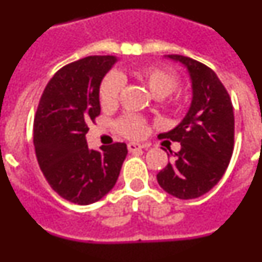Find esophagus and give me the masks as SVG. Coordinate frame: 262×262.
Wrapping results in <instances>:
<instances>
[{
    "mask_svg": "<svg viewBox=\"0 0 262 262\" xmlns=\"http://www.w3.org/2000/svg\"><path fill=\"white\" fill-rule=\"evenodd\" d=\"M127 148H128V152H136L143 149L144 145L139 144V143H128V144H127Z\"/></svg>",
    "mask_w": 262,
    "mask_h": 262,
    "instance_id": "34e87169",
    "label": "esophagus"
}]
</instances>
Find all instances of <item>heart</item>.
Wrapping results in <instances>:
<instances>
[{"label": "heart", "mask_w": 262, "mask_h": 262, "mask_svg": "<svg viewBox=\"0 0 262 262\" xmlns=\"http://www.w3.org/2000/svg\"><path fill=\"white\" fill-rule=\"evenodd\" d=\"M134 76L148 88L155 98L159 99L168 97L178 85L177 76L173 72L161 67L152 66L140 68L134 72ZM122 86H123V81L117 73H110L103 77L98 92L99 102L102 107L110 108L117 105ZM185 103H186V96L184 93H176L169 99V105L177 110L184 107ZM115 128L120 135L126 138H142L147 129V122L138 115L126 114L115 122Z\"/></svg>", "instance_id": "b5f03b06"}]
</instances>
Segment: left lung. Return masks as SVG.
Segmentation results:
<instances>
[{"label": "left lung", "mask_w": 262, "mask_h": 262, "mask_svg": "<svg viewBox=\"0 0 262 262\" xmlns=\"http://www.w3.org/2000/svg\"><path fill=\"white\" fill-rule=\"evenodd\" d=\"M168 57L186 67L193 99L181 123L159 135L178 142L181 149L160 170L157 182L176 198L193 200L211 190L230 164L235 136L233 107L230 94L211 68L182 55Z\"/></svg>", "instance_id": "1"}]
</instances>
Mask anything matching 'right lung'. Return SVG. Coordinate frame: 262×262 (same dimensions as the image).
<instances>
[{
  "mask_svg": "<svg viewBox=\"0 0 262 262\" xmlns=\"http://www.w3.org/2000/svg\"><path fill=\"white\" fill-rule=\"evenodd\" d=\"M115 56H88L53 75L34 118V147L43 176L60 196L90 205L114 187L127 145L114 143L89 149L88 124L101 113L99 85Z\"/></svg>",
  "mask_w": 262,
  "mask_h": 262,
  "instance_id": "right-lung-1",
  "label": "right lung"
}]
</instances>
